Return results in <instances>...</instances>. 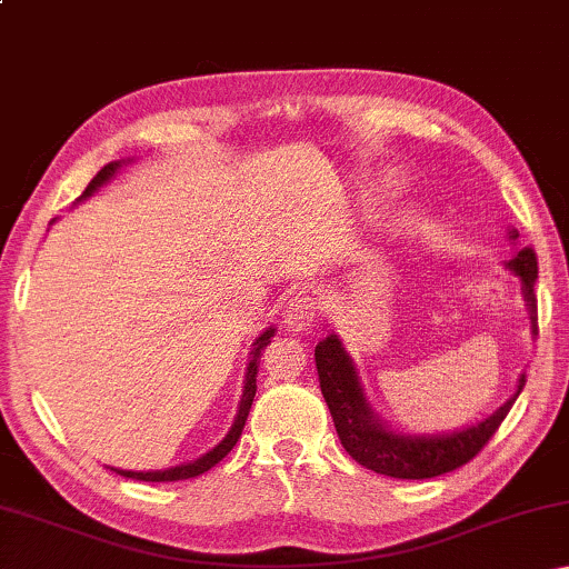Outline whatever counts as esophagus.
Wrapping results in <instances>:
<instances>
[{
	"label": "esophagus",
	"mask_w": 569,
	"mask_h": 569,
	"mask_svg": "<svg viewBox=\"0 0 569 569\" xmlns=\"http://www.w3.org/2000/svg\"><path fill=\"white\" fill-rule=\"evenodd\" d=\"M316 316H319V303H316V298L308 296L306 291H298L293 298H288L283 323L288 331H306L316 323Z\"/></svg>",
	"instance_id": "1"
}]
</instances>
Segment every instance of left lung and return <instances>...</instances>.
<instances>
[{
    "label": "left lung",
    "mask_w": 569,
    "mask_h": 569,
    "mask_svg": "<svg viewBox=\"0 0 569 569\" xmlns=\"http://www.w3.org/2000/svg\"><path fill=\"white\" fill-rule=\"evenodd\" d=\"M517 230H509V238L517 240ZM509 271L522 281V296L532 319V331L537 333V256L532 248L517 250V256L507 263ZM316 369H319L321 393L333 417L336 435H339L343 449L363 465L366 469L387 475L393 479H431L447 471H455L469 459H475L481 447L492 439L499 423L512 409L519 391L525 389V373L519 377L517 391L507 399L492 417L477 421L475 427L447 431V435H397L373 413L371 403L366 401L359 371L346 353L341 339L336 333L326 336L316 346Z\"/></svg>",
    "instance_id": "left-lung-1"
}]
</instances>
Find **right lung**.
Here are the masks:
<instances>
[{"label": "right lung", "instance_id": "add662e5", "mask_svg": "<svg viewBox=\"0 0 569 569\" xmlns=\"http://www.w3.org/2000/svg\"><path fill=\"white\" fill-rule=\"evenodd\" d=\"M124 160H114L110 162V166H104L98 176H94L90 180V186L84 188V192L80 196V200L90 198L94 190L102 188L104 182H108L114 172H118L122 168ZM276 333V329H268L263 331L258 339L253 341V349H250V356H248V369H246V381H243V397H240V407H238V413H236V421L233 427H230V431L226 435V439L220 441L218 447H213L208 451V455L198 457L196 461H186V465H178V467H170V469H156V471H130V469H114L110 467L114 475L120 477H128V479H140V481H178V479H190V477H200L206 475L208 469H213L220 459H223L230 449L236 447V441L240 439V431H243L246 427V419H248V411H250V403H253V397H256V373H258V363H261V353L268 343H271V336Z\"/></svg>", "mask_w": 569, "mask_h": 569}]
</instances>
